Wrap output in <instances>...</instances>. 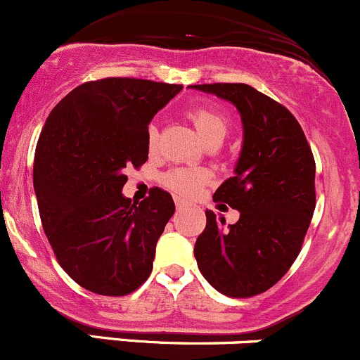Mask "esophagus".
Returning <instances> with one entry per match:
<instances>
[{
	"label": "esophagus",
	"mask_w": 360,
	"mask_h": 360,
	"mask_svg": "<svg viewBox=\"0 0 360 360\" xmlns=\"http://www.w3.org/2000/svg\"><path fill=\"white\" fill-rule=\"evenodd\" d=\"M175 205H176V210H184L185 206H187V201L176 195V198H175Z\"/></svg>",
	"instance_id": "obj_1"
}]
</instances>
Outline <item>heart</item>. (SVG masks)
<instances>
[{"mask_svg":"<svg viewBox=\"0 0 360 360\" xmlns=\"http://www.w3.org/2000/svg\"><path fill=\"white\" fill-rule=\"evenodd\" d=\"M187 117L208 145L213 143V141H222L226 138L227 131H229V119L226 117V113L220 112L215 106H194V108L188 110ZM147 150L150 154H155L159 150V133L155 126H150L147 129ZM208 180L210 173L206 169L184 168V166L169 169L162 176L165 187L176 192L179 195H185V198L194 195Z\"/></svg>","mask_w":360,"mask_h":360,"instance_id":"1","label":"heart"}]
</instances>
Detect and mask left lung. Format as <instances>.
Returning <instances> with one entry per match:
<instances>
[{
	"instance_id": "1",
	"label": "left lung",
	"mask_w": 360,
	"mask_h": 360,
	"mask_svg": "<svg viewBox=\"0 0 360 360\" xmlns=\"http://www.w3.org/2000/svg\"><path fill=\"white\" fill-rule=\"evenodd\" d=\"M233 103L243 120V148L234 176L213 194L240 212L227 226L206 210L195 240L201 275L229 297L271 289L300 255L315 212V159L296 117L247 84L194 85ZM224 206V205H220Z\"/></svg>"
}]
</instances>
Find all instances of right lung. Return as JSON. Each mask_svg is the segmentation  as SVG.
<instances>
[{
    "label": "right lung",
    "instance_id": "obj_1",
    "mask_svg": "<svg viewBox=\"0 0 360 360\" xmlns=\"http://www.w3.org/2000/svg\"><path fill=\"white\" fill-rule=\"evenodd\" d=\"M180 91L127 77L85 82L45 120L33 168L41 226L60 268L91 292L127 296L150 276L175 202L154 187L131 205L122 187L126 169L147 162L148 122Z\"/></svg>",
    "mask_w": 360,
    "mask_h": 360
}]
</instances>
